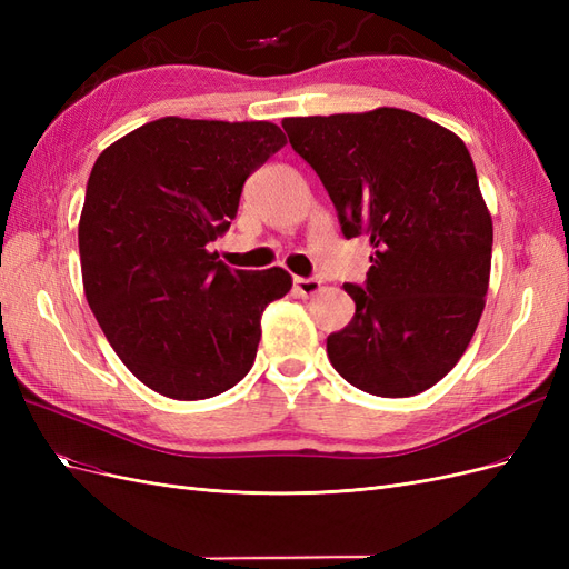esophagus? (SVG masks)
Instances as JSON below:
<instances>
[{
	"instance_id": "1",
	"label": "esophagus",
	"mask_w": 569,
	"mask_h": 569,
	"mask_svg": "<svg viewBox=\"0 0 569 569\" xmlns=\"http://www.w3.org/2000/svg\"><path fill=\"white\" fill-rule=\"evenodd\" d=\"M295 289L301 297H313L320 291V282L313 278H295Z\"/></svg>"
}]
</instances>
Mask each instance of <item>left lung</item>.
I'll list each match as a JSON object with an SVG mask.
<instances>
[{"instance_id": "1", "label": "left lung", "mask_w": 569, "mask_h": 569, "mask_svg": "<svg viewBox=\"0 0 569 569\" xmlns=\"http://www.w3.org/2000/svg\"><path fill=\"white\" fill-rule=\"evenodd\" d=\"M289 144L311 163L343 237L366 234L363 287L343 284L356 313L327 337L349 385L403 399L449 375L487 303L493 226L468 147L418 113L284 118Z\"/></svg>"}]
</instances>
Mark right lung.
<instances>
[{
  "mask_svg": "<svg viewBox=\"0 0 569 569\" xmlns=\"http://www.w3.org/2000/svg\"><path fill=\"white\" fill-rule=\"evenodd\" d=\"M268 120L166 116L99 153L78 222L84 297L126 368L168 399H211L251 370L282 268L230 270L209 244L244 180L284 147Z\"/></svg>",
  "mask_w": 569,
  "mask_h": 569,
  "instance_id": "right-lung-1",
  "label": "right lung"
}]
</instances>
